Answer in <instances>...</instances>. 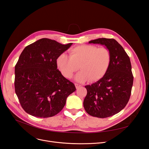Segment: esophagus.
<instances>
[{
	"mask_svg": "<svg viewBox=\"0 0 149 149\" xmlns=\"http://www.w3.org/2000/svg\"><path fill=\"white\" fill-rule=\"evenodd\" d=\"M74 85H75V86H76V89H78L79 88H80L81 86V85L79 84H78V83H75Z\"/></svg>",
	"mask_w": 149,
	"mask_h": 149,
	"instance_id": "1",
	"label": "esophagus"
}]
</instances>
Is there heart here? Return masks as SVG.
I'll list each match as a JSON object with an SVG mask.
<instances>
[{
    "instance_id": "heart-1",
    "label": "heart",
    "mask_w": 149,
    "mask_h": 149,
    "mask_svg": "<svg viewBox=\"0 0 149 149\" xmlns=\"http://www.w3.org/2000/svg\"><path fill=\"white\" fill-rule=\"evenodd\" d=\"M70 53V55L61 54L56 60L58 69L66 78H71L79 66L81 71L76 75V81H95L106 74L111 65V53L106 47L82 45L73 48Z\"/></svg>"
}]
</instances>
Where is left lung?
Masks as SVG:
<instances>
[{"label": "left lung", "mask_w": 149, "mask_h": 149, "mask_svg": "<svg viewBox=\"0 0 149 149\" xmlns=\"http://www.w3.org/2000/svg\"><path fill=\"white\" fill-rule=\"evenodd\" d=\"M105 45L112 60L106 74L97 82L85 86L87 94L83 106L90 116L106 118L118 113L127 105L131 94L134 77L130 58L113 38H98L89 42Z\"/></svg>", "instance_id": "obj_1"}]
</instances>
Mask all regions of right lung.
<instances>
[{
  "label": "right lung",
  "instance_id": "right-lung-1",
  "mask_svg": "<svg viewBox=\"0 0 149 149\" xmlns=\"http://www.w3.org/2000/svg\"><path fill=\"white\" fill-rule=\"evenodd\" d=\"M72 44L42 38L20 54L15 66V91L26 113L41 118L55 116L75 91L74 84L61 74L56 65L58 57Z\"/></svg>",
  "mask_w": 149,
  "mask_h": 149
}]
</instances>
